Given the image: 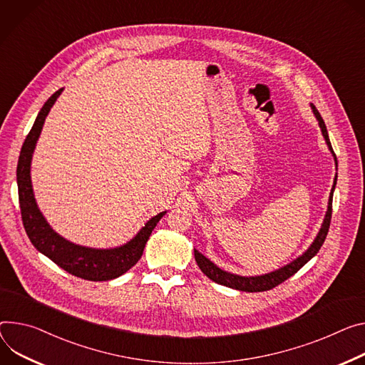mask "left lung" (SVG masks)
<instances>
[{
  "instance_id": "obj_1",
  "label": "left lung",
  "mask_w": 365,
  "mask_h": 365,
  "mask_svg": "<svg viewBox=\"0 0 365 365\" xmlns=\"http://www.w3.org/2000/svg\"><path fill=\"white\" fill-rule=\"evenodd\" d=\"M310 108L313 110V115L316 116L317 122H319V126H320V130H322V135L330 150V153H332L334 158H335V164H336V169H338V161H336V155L334 153V148L332 145H330V140H329V135H327V129H326V125H324V120L322 119L319 110L314 108L313 103H310ZM336 180H338V175L335 176V180H334V186H332V190H330V195H329V202H327V211H326V215H324V220L322 222V227L319 230V233L316 236V239L313 240V243L310 245V247L303 253L298 256L297 259H294L292 262L287 263L285 267L277 269V271H272V272H268V274H263V275H255V277H242V275H236V274H231V272H227L221 268H218L217 264L214 262H211L208 257H205L202 253H200L197 250H195V260L197 263V267H200V269L210 278L212 279L214 282L217 284H221V285H225L228 288H233V289H239V291H246V292H260V291H268V289H272L274 287L279 285L281 282H284L285 279H288L289 277H292L297 271H300L304 264L317 255V252L320 250L326 236H327V231H329V225H330V218H332V200H334V190H335V186H336Z\"/></svg>"
}]
</instances>
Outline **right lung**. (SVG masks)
<instances>
[{
    "label": "right lung",
    "instance_id": "right-lung-1",
    "mask_svg": "<svg viewBox=\"0 0 365 365\" xmlns=\"http://www.w3.org/2000/svg\"><path fill=\"white\" fill-rule=\"evenodd\" d=\"M62 90L63 88L55 91L45 102L20 151L17 163V186L23 225L31 245L63 271L88 281L115 279L129 271L141 259L154 227L168 211H163L150 218L135 237H132L122 246L112 249H94L76 245L59 236L49 225L36 204L35 193H33L30 165L45 119Z\"/></svg>",
    "mask_w": 365,
    "mask_h": 365
}]
</instances>
